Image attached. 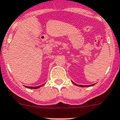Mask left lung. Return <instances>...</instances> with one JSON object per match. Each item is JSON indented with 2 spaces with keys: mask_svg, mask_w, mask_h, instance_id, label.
<instances>
[{
  "mask_svg": "<svg viewBox=\"0 0 120 120\" xmlns=\"http://www.w3.org/2000/svg\"><path fill=\"white\" fill-rule=\"evenodd\" d=\"M72 82V83H74L75 85H76V86H80V87H89V86H94V85H95V84H93V85H77L76 83H74L73 82Z\"/></svg>",
  "mask_w": 120,
  "mask_h": 120,
  "instance_id": "obj_1",
  "label": "left lung"
}]
</instances>
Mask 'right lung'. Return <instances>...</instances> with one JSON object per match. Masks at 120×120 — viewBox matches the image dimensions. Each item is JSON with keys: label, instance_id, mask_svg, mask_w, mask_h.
Listing matches in <instances>:
<instances>
[{"label": "right lung", "instance_id": "add662e5", "mask_svg": "<svg viewBox=\"0 0 120 120\" xmlns=\"http://www.w3.org/2000/svg\"><path fill=\"white\" fill-rule=\"evenodd\" d=\"M43 85H44V84H43ZM43 85H40V86H35V87H32V86H25V87H27V88H30V89H37V88H39V87H41Z\"/></svg>", "mask_w": 120, "mask_h": 120}]
</instances>
